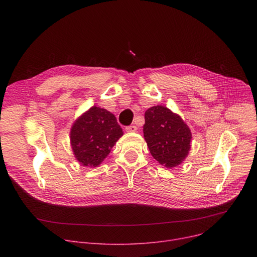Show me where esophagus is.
Here are the masks:
<instances>
[{"label":"esophagus","mask_w":257,"mask_h":257,"mask_svg":"<svg viewBox=\"0 0 257 257\" xmlns=\"http://www.w3.org/2000/svg\"><path fill=\"white\" fill-rule=\"evenodd\" d=\"M137 130H138V127L137 126H128V127H126V131L127 132H129V133H133V132H137Z\"/></svg>","instance_id":"1"}]
</instances>
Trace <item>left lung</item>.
<instances>
[{"label":"left lung","mask_w":257,"mask_h":257,"mask_svg":"<svg viewBox=\"0 0 257 257\" xmlns=\"http://www.w3.org/2000/svg\"><path fill=\"white\" fill-rule=\"evenodd\" d=\"M144 138L153 158L169 169L181 165L191 150V129L179 114L161 105L146 110Z\"/></svg>","instance_id":"left-lung-1"}]
</instances>
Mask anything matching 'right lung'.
<instances>
[{"label": "right lung", "mask_w": 257, "mask_h": 257, "mask_svg": "<svg viewBox=\"0 0 257 257\" xmlns=\"http://www.w3.org/2000/svg\"><path fill=\"white\" fill-rule=\"evenodd\" d=\"M123 136L115 116L105 108L93 105L73 123L70 143L80 165L96 168L110 153Z\"/></svg>", "instance_id": "obj_1"}]
</instances>
